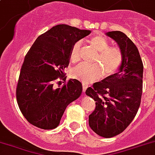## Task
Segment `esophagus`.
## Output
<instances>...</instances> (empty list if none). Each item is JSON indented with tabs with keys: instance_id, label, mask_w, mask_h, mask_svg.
<instances>
[{
	"instance_id": "34e87169",
	"label": "esophagus",
	"mask_w": 155,
	"mask_h": 155,
	"mask_svg": "<svg viewBox=\"0 0 155 155\" xmlns=\"http://www.w3.org/2000/svg\"><path fill=\"white\" fill-rule=\"evenodd\" d=\"M82 86H83V92L84 93L86 91V89H87V88H88V84H85V83H82Z\"/></svg>"
}]
</instances>
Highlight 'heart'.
<instances>
[{
  "label": "heart",
  "instance_id": "heart-1",
  "mask_svg": "<svg viewBox=\"0 0 155 155\" xmlns=\"http://www.w3.org/2000/svg\"><path fill=\"white\" fill-rule=\"evenodd\" d=\"M88 42L93 49L98 52V55L93 62L95 65H79L73 70V76L84 83H91L100 79L103 74L105 76L115 74L122 66L124 60L122 50L116 46H110L107 39L98 34L90 36ZM80 49L81 41L75 42L70 54V60L72 63L80 60Z\"/></svg>",
  "mask_w": 155,
  "mask_h": 155
}]
</instances>
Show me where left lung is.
Masks as SVG:
<instances>
[{
  "mask_svg": "<svg viewBox=\"0 0 155 155\" xmlns=\"http://www.w3.org/2000/svg\"><path fill=\"white\" fill-rule=\"evenodd\" d=\"M122 50L124 60L118 72L87 88L85 93L96 101L88 124L97 135L113 137L124 132L137 113L142 94L143 63L137 46L124 33L109 31Z\"/></svg>",
  "mask_w": 155,
  "mask_h": 155,
  "instance_id": "obj_1",
  "label": "left lung"
}]
</instances>
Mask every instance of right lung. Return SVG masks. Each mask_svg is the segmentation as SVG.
<instances>
[{"label": "right lung", "mask_w": 155, "mask_h": 155, "mask_svg": "<svg viewBox=\"0 0 155 155\" xmlns=\"http://www.w3.org/2000/svg\"><path fill=\"white\" fill-rule=\"evenodd\" d=\"M91 33L66 24L54 26L35 40L24 58L16 98L26 120L41 129L59 125L67 106L82 93V84L71 79L60 88L54 80L64 78L72 46Z\"/></svg>", "instance_id": "right-lung-1"}]
</instances>
